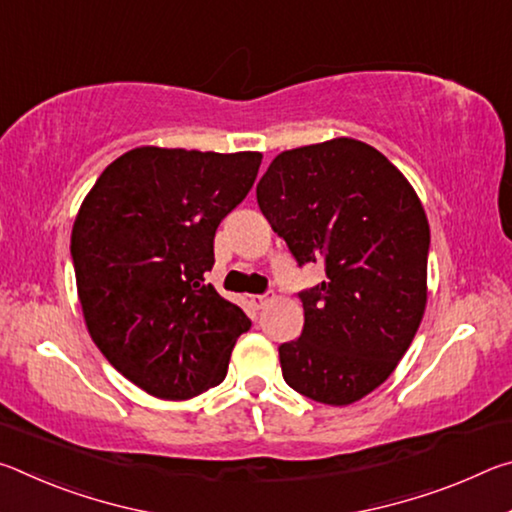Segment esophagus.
I'll return each mask as SVG.
<instances>
[{"label":"esophagus","instance_id":"34e87169","mask_svg":"<svg viewBox=\"0 0 512 512\" xmlns=\"http://www.w3.org/2000/svg\"><path fill=\"white\" fill-rule=\"evenodd\" d=\"M271 300H273V293H259V296H250V302H253V307H257V309L266 307Z\"/></svg>","mask_w":512,"mask_h":512}]
</instances>
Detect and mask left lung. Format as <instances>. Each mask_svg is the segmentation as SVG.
<instances>
[{"mask_svg":"<svg viewBox=\"0 0 512 512\" xmlns=\"http://www.w3.org/2000/svg\"><path fill=\"white\" fill-rule=\"evenodd\" d=\"M259 210L325 280L300 291L305 327L280 345L284 381L345 406L391 377L427 305L429 223L418 194L370 144L336 137L277 155L257 185Z\"/></svg>","mask_w":512,"mask_h":512,"instance_id":"1","label":"left lung"}]
</instances>
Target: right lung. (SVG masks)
I'll return each mask as SVG.
<instances>
[{
  "label": "right lung",
  "instance_id": "right-lung-1",
  "mask_svg": "<svg viewBox=\"0 0 512 512\" xmlns=\"http://www.w3.org/2000/svg\"><path fill=\"white\" fill-rule=\"evenodd\" d=\"M262 153L140 146L103 169L72 230L85 325L121 375L160 400L219 386L248 316L221 298L219 223L253 187Z\"/></svg>",
  "mask_w": 512,
  "mask_h": 512
}]
</instances>
